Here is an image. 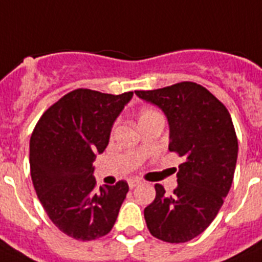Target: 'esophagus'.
Listing matches in <instances>:
<instances>
[{
	"mask_svg": "<svg viewBox=\"0 0 262 262\" xmlns=\"http://www.w3.org/2000/svg\"><path fill=\"white\" fill-rule=\"evenodd\" d=\"M139 183H140L139 179H128L129 189H134V187H136V186L139 185Z\"/></svg>",
	"mask_w": 262,
	"mask_h": 262,
	"instance_id": "1",
	"label": "esophagus"
}]
</instances>
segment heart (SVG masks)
Instances as JSON below:
<instances>
[{"instance_id": "1", "label": "heart", "mask_w": 262, "mask_h": 262, "mask_svg": "<svg viewBox=\"0 0 262 262\" xmlns=\"http://www.w3.org/2000/svg\"><path fill=\"white\" fill-rule=\"evenodd\" d=\"M159 115H161V114H159L158 111H155V110H152V108L143 107L139 111V115H138V119H139V124H142V123H144V122H148V120H151L152 118H155V116H159Z\"/></svg>"}]
</instances>
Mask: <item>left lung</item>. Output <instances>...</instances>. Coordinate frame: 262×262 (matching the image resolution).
Masks as SVG:
<instances>
[{
  "label": "left lung",
  "instance_id": "obj_1",
  "mask_svg": "<svg viewBox=\"0 0 262 262\" xmlns=\"http://www.w3.org/2000/svg\"><path fill=\"white\" fill-rule=\"evenodd\" d=\"M135 94L165 112L168 150L185 159L171 195L155 185V200L144 209L147 228L166 243H187L213 222L232 186L238 154L232 118L217 97L193 81Z\"/></svg>",
  "mask_w": 262,
  "mask_h": 262
}]
</instances>
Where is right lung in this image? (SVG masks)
Segmentation results:
<instances>
[{
  "mask_svg": "<svg viewBox=\"0 0 262 262\" xmlns=\"http://www.w3.org/2000/svg\"><path fill=\"white\" fill-rule=\"evenodd\" d=\"M134 92L101 94L79 88L47 110L30 136L34 190L51 221L80 241L108 234L128 193L126 181L95 190L94 161Z\"/></svg>",
  "mask_w": 262,
  "mask_h": 262,
  "instance_id": "obj_1",
  "label": "right lung"
}]
</instances>
